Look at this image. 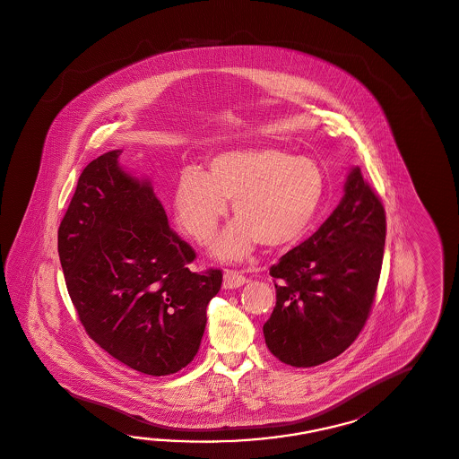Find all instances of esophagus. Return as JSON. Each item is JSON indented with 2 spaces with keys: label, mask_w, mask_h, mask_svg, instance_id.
<instances>
[{
  "label": "esophagus",
  "mask_w": 459,
  "mask_h": 459,
  "mask_svg": "<svg viewBox=\"0 0 459 459\" xmlns=\"http://www.w3.org/2000/svg\"><path fill=\"white\" fill-rule=\"evenodd\" d=\"M247 282V277L246 275H242V273H238V271H225L223 273V287L225 289H236V287H240V285H244Z\"/></svg>",
  "instance_id": "esophagus-1"
}]
</instances>
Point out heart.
Here are the masks:
<instances>
[{"mask_svg": "<svg viewBox=\"0 0 459 459\" xmlns=\"http://www.w3.org/2000/svg\"><path fill=\"white\" fill-rule=\"evenodd\" d=\"M319 163L275 147L225 150L212 155L205 172L186 169L174 186L175 221L198 244L211 242L232 200V223L215 252L242 259L262 247L294 246L309 230L323 204Z\"/></svg>", "mask_w": 459, "mask_h": 459, "instance_id": "b5f03b06", "label": "heart"}]
</instances>
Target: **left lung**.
Instances as JSON below:
<instances>
[{"instance_id":"obj_1","label":"left lung","mask_w":459,"mask_h":459,"mask_svg":"<svg viewBox=\"0 0 459 459\" xmlns=\"http://www.w3.org/2000/svg\"><path fill=\"white\" fill-rule=\"evenodd\" d=\"M385 242V205L356 167L331 217L271 267L275 307L264 337L277 359L319 366L358 339L376 298Z\"/></svg>"}]
</instances>
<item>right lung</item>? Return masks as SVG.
I'll return each mask as SVG.
<instances>
[{"mask_svg":"<svg viewBox=\"0 0 459 459\" xmlns=\"http://www.w3.org/2000/svg\"><path fill=\"white\" fill-rule=\"evenodd\" d=\"M120 153L83 169L58 254L90 339L135 371L167 376L195 358L222 271L188 269L195 250L169 225L149 182L120 169Z\"/></svg>","mask_w":459,"mask_h":459,"instance_id":"right-lung-1","label":"right lung"}]
</instances>
